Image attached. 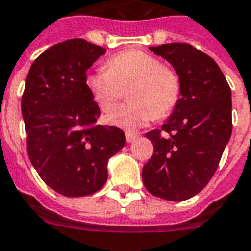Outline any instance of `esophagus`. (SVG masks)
<instances>
[{"label":"esophagus","mask_w":251,"mask_h":251,"mask_svg":"<svg viewBox=\"0 0 251 251\" xmlns=\"http://www.w3.org/2000/svg\"><path fill=\"white\" fill-rule=\"evenodd\" d=\"M138 135L137 134H131V133H126V141L129 142V144H131V142H134L135 138H137Z\"/></svg>","instance_id":"obj_1"}]
</instances>
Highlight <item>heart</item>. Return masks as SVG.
Masks as SVG:
<instances>
[{"mask_svg": "<svg viewBox=\"0 0 251 251\" xmlns=\"http://www.w3.org/2000/svg\"><path fill=\"white\" fill-rule=\"evenodd\" d=\"M106 70L89 74L85 85L93 102L103 113L114 109L127 90L130 103L106 117L109 125L124 131H135L155 118L172 114L181 98V79L174 69L142 50H125L111 55Z\"/></svg>", "mask_w": 251, "mask_h": 251, "instance_id": "1", "label": "heart"}]
</instances>
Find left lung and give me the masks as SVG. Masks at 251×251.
Instances as JSON below:
<instances>
[{
  "label": "left lung",
  "instance_id": "8db88e82",
  "mask_svg": "<svg viewBox=\"0 0 251 251\" xmlns=\"http://www.w3.org/2000/svg\"><path fill=\"white\" fill-rule=\"evenodd\" d=\"M150 50L177 72L181 98L162 129L146 133L154 153L142 169V181L153 196L185 201L207 185L229 142L231 90L214 59L189 44Z\"/></svg>",
  "mask_w": 251,
  "mask_h": 251
}]
</instances>
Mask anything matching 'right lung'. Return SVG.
Listing matches in <instances>:
<instances>
[{
    "label": "right lung",
    "instance_id": "1",
    "mask_svg": "<svg viewBox=\"0 0 251 251\" xmlns=\"http://www.w3.org/2000/svg\"><path fill=\"white\" fill-rule=\"evenodd\" d=\"M106 49L74 38L45 50L30 66L21 109L27 154L44 182L65 197H83L107 179V161L126 144L125 133L96 125L86 70Z\"/></svg>",
    "mask_w": 251,
    "mask_h": 251
}]
</instances>
